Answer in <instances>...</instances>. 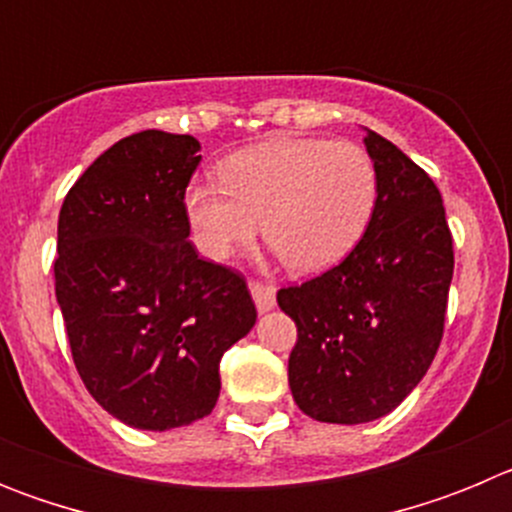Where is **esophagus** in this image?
<instances>
[{"label":"esophagus","mask_w":512,"mask_h":512,"mask_svg":"<svg viewBox=\"0 0 512 512\" xmlns=\"http://www.w3.org/2000/svg\"><path fill=\"white\" fill-rule=\"evenodd\" d=\"M248 289H251V297L253 302H256V310L259 312H269L271 307L277 305V297H274V287H271V284L251 282Z\"/></svg>","instance_id":"esophagus-1"}]
</instances>
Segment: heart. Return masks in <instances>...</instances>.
Returning a JSON list of instances; mask_svg holds the SVG:
<instances>
[{
	"label": "heart",
	"mask_w": 512,
	"mask_h": 512,
	"mask_svg": "<svg viewBox=\"0 0 512 512\" xmlns=\"http://www.w3.org/2000/svg\"><path fill=\"white\" fill-rule=\"evenodd\" d=\"M377 205V169L348 140L271 138L220 164V184L184 194L194 243L212 261L264 241L295 274L330 269L359 243Z\"/></svg>",
	"instance_id": "b5f03b06"
}]
</instances>
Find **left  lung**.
<instances>
[{"mask_svg":"<svg viewBox=\"0 0 512 512\" xmlns=\"http://www.w3.org/2000/svg\"><path fill=\"white\" fill-rule=\"evenodd\" d=\"M364 146L377 169V205L361 241L325 274L277 292L297 325L289 390L320 423H369L418 387L441 343L454 277L431 176L374 130Z\"/></svg>","mask_w":512,"mask_h":512,"instance_id":"1","label":"left lung"}]
</instances>
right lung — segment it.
Instances as JSON below:
<instances>
[{"label": "right lung", "mask_w": 512, "mask_h": 512, "mask_svg": "<svg viewBox=\"0 0 512 512\" xmlns=\"http://www.w3.org/2000/svg\"><path fill=\"white\" fill-rule=\"evenodd\" d=\"M200 140L143 130L79 176L58 215L56 300L89 395L140 431L205 418L220 359L256 323L241 274L200 259L184 194Z\"/></svg>", "instance_id": "obj_1"}]
</instances>
